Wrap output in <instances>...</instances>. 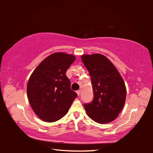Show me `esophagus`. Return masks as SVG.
<instances>
[{
    "label": "esophagus",
    "mask_w": 153,
    "mask_h": 153,
    "mask_svg": "<svg viewBox=\"0 0 153 153\" xmlns=\"http://www.w3.org/2000/svg\"><path fill=\"white\" fill-rule=\"evenodd\" d=\"M77 95L78 96H79V94H80V90H77Z\"/></svg>",
    "instance_id": "esophagus-1"
}]
</instances>
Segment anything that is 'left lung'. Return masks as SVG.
I'll return each instance as SVG.
<instances>
[{"instance_id": "1", "label": "left lung", "mask_w": 153, "mask_h": 153, "mask_svg": "<svg viewBox=\"0 0 153 153\" xmlns=\"http://www.w3.org/2000/svg\"><path fill=\"white\" fill-rule=\"evenodd\" d=\"M88 71L94 98L84 104L88 115L99 123H107L117 118L126 98L125 83L113 63L100 54L81 56Z\"/></svg>"}]
</instances>
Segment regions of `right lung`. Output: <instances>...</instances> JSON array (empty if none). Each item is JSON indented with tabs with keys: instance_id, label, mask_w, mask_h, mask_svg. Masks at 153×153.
I'll return each mask as SVG.
<instances>
[{
	"instance_id": "right-lung-1",
	"label": "right lung",
	"mask_w": 153,
	"mask_h": 153,
	"mask_svg": "<svg viewBox=\"0 0 153 153\" xmlns=\"http://www.w3.org/2000/svg\"><path fill=\"white\" fill-rule=\"evenodd\" d=\"M76 57L55 53L40 63L31 75L27 94L31 107L41 120L54 122L65 115L75 98L66 71Z\"/></svg>"
}]
</instances>
